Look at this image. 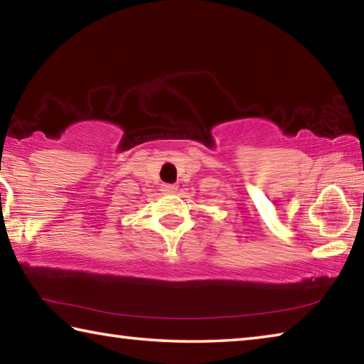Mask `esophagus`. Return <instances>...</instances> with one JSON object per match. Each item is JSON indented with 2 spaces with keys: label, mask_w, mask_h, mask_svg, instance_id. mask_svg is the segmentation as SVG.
Returning <instances> with one entry per match:
<instances>
[{
  "label": "esophagus",
  "mask_w": 364,
  "mask_h": 364,
  "mask_svg": "<svg viewBox=\"0 0 364 364\" xmlns=\"http://www.w3.org/2000/svg\"><path fill=\"white\" fill-rule=\"evenodd\" d=\"M176 186L175 184H162V191L165 194H173V193H176Z\"/></svg>",
  "instance_id": "34e87169"
}]
</instances>
